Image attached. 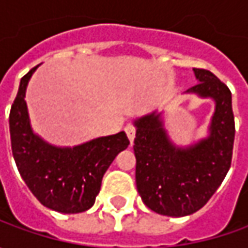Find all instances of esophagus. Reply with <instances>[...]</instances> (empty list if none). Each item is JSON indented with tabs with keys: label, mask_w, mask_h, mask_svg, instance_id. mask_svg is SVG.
<instances>
[{
	"label": "esophagus",
	"mask_w": 248,
	"mask_h": 248,
	"mask_svg": "<svg viewBox=\"0 0 248 248\" xmlns=\"http://www.w3.org/2000/svg\"><path fill=\"white\" fill-rule=\"evenodd\" d=\"M124 131H125L127 137H128L129 140H131V143H132V142H134V138H135V132H137V128H135V125H134L132 123H129V124H127V125H125Z\"/></svg>",
	"instance_id": "1"
}]
</instances>
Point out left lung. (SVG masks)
I'll return each mask as SVG.
<instances>
[{
  "instance_id": "obj_1",
  "label": "left lung",
  "mask_w": 248,
  "mask_h": 248,
  "mask_svg": "<svg viewBox=\"0 0 248 248\" xmlns=\"http://www.w3.org/2000/svg\"><path fill=\"white\" fill-rule=\"evenodd\" d=\"M199 84L187 92L215 100L210 137L187 149L175 148L168 138L160 114L135 121L137 187L143 203L155 213L185 217L211 199L228 174L234 140L232 93L215 74L193 69Z\"/></svg>"
}]
</instances>
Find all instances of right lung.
<instances>
[{"label":"right lung","mask_w":248,"mask_h":248,"mask_svg":"<svg viewBox=\"0 0 248 248\" xmlns=\"http://www.w3.org/2000/svg\"><path fill=\"white\" fill-rule=\"evenodd\" d=\"M38 66L22 77L9 113L11 145L16 167L37 200L64 214L91 208L102 178L129 140L125 132L92 139L76 148H55L33 134L26 108V87Z\"/></svg>","instance_id":"right-lung-1"}]
</instances>
